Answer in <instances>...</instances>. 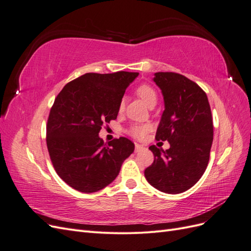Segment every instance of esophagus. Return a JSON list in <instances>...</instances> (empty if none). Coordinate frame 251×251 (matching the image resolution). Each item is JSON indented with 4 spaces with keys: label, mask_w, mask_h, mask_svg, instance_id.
<instances>
[{
    "label": "esophagus",
    "mask_w": 251,
    "mask_h": 251,
    "mask_svg": "<svg viewBox=\"0 0 251 251\" xmlns=\"http://www.w3.org/2000/svg\"><path fill=\"white\" fill-rule=\"evenodd\" d=\"M144 148H143V146H141V144H138V143H136L135 144V151H142Z\"/></svg>",
    "instance_id": "1"
}]
</instances>
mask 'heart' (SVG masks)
<instances>
[{
	"mask_svg": "<svg viewBox=\"0 0 251 251\" xmlns=\"http://www.w3.org/2000/svg\"><path fill=\"white\" fill-rule=\"evenodd\" d=\"M136 94H137L140 100L146 103L147 105H151V104H156L157 102V93L154 90V88H151L149 85H141L137 89H136ZM125 107L124 101L121 100L119 104V110L123 111ZM150 131V126L147 125H133L130 127H128V134L133 136L136 139H143L146 137V135Z\"/></svg>",
	"mask_w": 251,
	"mask_h": 251,
	"instance_id": "heart-1",
	"label": "heart"
}]
</instances>
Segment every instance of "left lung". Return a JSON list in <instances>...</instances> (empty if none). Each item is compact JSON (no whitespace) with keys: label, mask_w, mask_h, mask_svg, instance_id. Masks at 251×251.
I'll return each instance as SVG.
<instances>
[{"label":"left lung","mask_w":251,"mask_h":251,"mask_svg":"<svg viewBox=\"0 0 251 251\" xmlns=\"http://www.w3.org/2000/svg\"><path fill=\"white\" fill-rule=\"evenodd\" d=\"M153 80L164 100L156 139L168 140L171 147L149 148L155 159L144 176L158 191L176 195L194 186L207 168L214 139L211 111L206 93L183 75L157 72Z\"/></svg>","instance_id":"1"}]
</instances>
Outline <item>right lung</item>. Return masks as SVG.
<instances>
[{
	"label": "right lung",
	"mask_w": 251,
	"mask_h": 251,
	"mask_svg": "<svg viewBox=\"0 0 251 251\" xmlns=\"http://www.w3.org/2000/svg\"><path fill=\"white\" fill-rule=\"evenodd\" d=\"M137 72L86 73L56 96L47 123V148L55 172L81 193H95L116 179L135 149L126 137L105 146L100 137L104 123L117 118L119 104Z\"/></svg>",
	"instance_id": "right-lung-1"
}]
</instances>
